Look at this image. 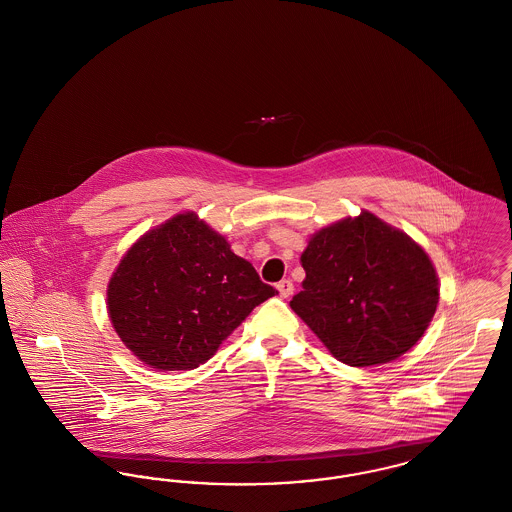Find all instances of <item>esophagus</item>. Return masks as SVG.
<instances>
[{"label":"esophagus","instance_id":"obj_1","mask_svg":"<svg viewBox=\"0 0 512 512\" xmlns=\"http://www.w3.org/2000/svg\"><path fill=\"white\" fill-rule=\"evenodd\" d=\"M276 288H278L280 297H284V299H286V297H290V295L293 293V284L290 282V280H282V282H280Z\"/></svg>","mask_w":512,"mask_h":512}]
</instances>
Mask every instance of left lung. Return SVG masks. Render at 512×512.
<instances>
[{
  "label": "left lung",
  "mask_w": 512,
  "mask_h": 512,
  "mask_svg": "<svg viewBox=\"0 0 512 512\" xmlns=\"http://www.w3.org/2000/svg\"><path fill=\"white\" fill-rule=\"evenodd\" d=\"M290 307L341 363L405 355L436 315L439 278L422 245L370 211L320 228L301 253Z\"/></svg>",
  "instance_id": "left-lung-1"
}]
</instances>
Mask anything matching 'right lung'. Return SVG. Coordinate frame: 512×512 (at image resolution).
<instances>
[{
  "label": "right lung",
  "instance_id": "add662e5",
  "mask_svg": "<svg viewBox=\"0 0 512 512\" xmlns=\"http://www.w3.org/2000/svg\"><path fill=\"white\" fill-rule=\"evenodd\" d=\"M276 293L222 234L186 211L147 230L122 255L107 284V313L144 365L192 370Z\"/></svg>",
  "mask_w": 512,
  "mask_h": 512
}]
</instances>
